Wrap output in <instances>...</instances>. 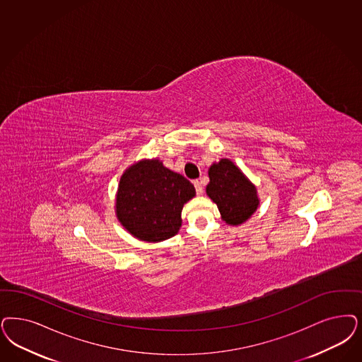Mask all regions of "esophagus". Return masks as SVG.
<instances>
[{
  "mask_svg": "<svg viewBox=\"0 0 362 362\" xmlns=\"http://www.w3.org/2000/svg\"><path fill=\"white\" fill-rule=\"evenodd\" d=\"M194 186H195V189H197V195H202L203 194V186H202L199 180H195Z\"/></svg>",
  "mask_w": 362,
  "mask_h": 362,
  "instance_id": "1",
  "label": "esophagus"
}]
</instances>
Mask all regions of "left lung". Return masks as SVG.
<instances>
[{
	"mask_svg": "<svg viewBox=\"0 0 362 362\" xmlns=\"http://www.w3.org/2000/svg\"><path fill=\"white\" fill-rule=\"evenodd\" d=\"M206 194L218 206L222 221L239 226L249 221L259 206L258 191L249 177L230 159L212 163Z\"/></svg>",
	"mask_w": 362,
	"mask_h": 362,
	"instance_id": "obj_1",
	"label": "left lung"
}]
</instances>
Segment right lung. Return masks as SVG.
Segmentation results:
<instances>
[{"mask_svg":"<svg viewBox=\"0 0 362 362\" xmlns=\"http://www.w3.org/2000/svg\"><path fill=\"white\" fill-rule=\"evenodd\" d=\"M195 195V187L183 175L168 170L159 159H141L122 175L115 212L132 237L158 243L177 234L183 206Z\"/></svg>","mask_w":362,"mask_h":362,"instance_id":"1","label":"right lung"}]
</instances>
